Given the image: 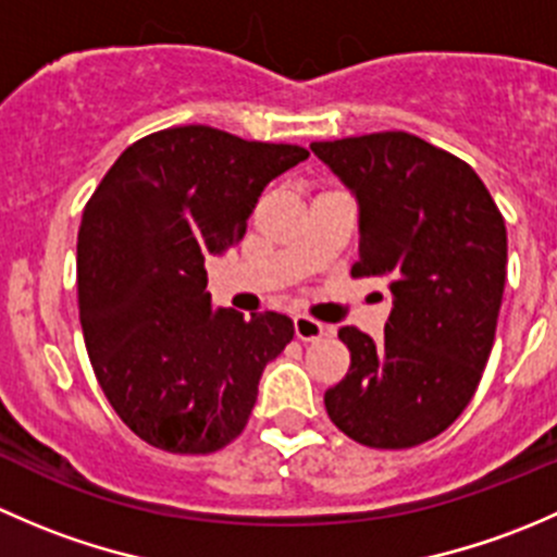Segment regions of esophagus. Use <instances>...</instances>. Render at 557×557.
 Segmentation results:
<instances>
[{
	"label": "esophagus",
	"instance_id": "obj_1",
	"mask_svg": "<svg viewBox=\"0 0 557 557\" xmlns=\"http://www.w3.org/2000/svg\"><path fill=\"white\" fill-rule=\"evenodd\" d=\"M294 331L301 342H314L320 336H325V325L312 320L310 314H296L294 318Z\"/></svg>",
	"mask_w": 557,
	"mask_h": 557
}]
</instances>
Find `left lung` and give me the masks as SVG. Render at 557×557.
I'll list each match as a JSON object with an SVG mask.
<instances>
[{
  "mask_svg": "<svg viewBox=\"0 0 557 557\" xmlns=\"http://www.w3.org/2000/svg\"><path fill=\"white\" fill-rule=\"evenodd\" d=\"M358 201L352 277H383L385 336L339 329L350 369L323 396L350 440L377 450L450 429L482 380L507 280V226L466 161L407 132L312 143Z\"/></svg>",
  "mask_w": 557,
  "mask_h": 557,
  "instance_id": "1",
  "label": "left lung"
}]
</instances>
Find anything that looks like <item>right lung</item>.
<instances>
[{"label": "right lung", "instance_id": "obj_1", "mask_svg": "<svg viewBox=\"0 0 557 557\" xmlns=\"http://www.w3.org/2000/svg\"><path fill=\"white\" fill-rule=\"evenodd\" d=\"M299 145L174 126L128 145L83 210L77 307L94 374L148 445L207 455L237 440L290 318L212 310L210 256L245 237L258 196Z\"/></svg>", "mask_w": 557, "mask_h": 557}]
</instances>
